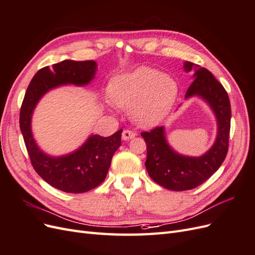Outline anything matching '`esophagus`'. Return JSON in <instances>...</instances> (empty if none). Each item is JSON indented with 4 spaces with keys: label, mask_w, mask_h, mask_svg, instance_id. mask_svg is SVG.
Listing matches in <instances>:
<instances>
[{
    "label": "esophagus",
    "mask_w": 255,
    "mask_h": 255,
    "mask_svg": "<svg viewBox=\"0 0 255 255\" xmlns=\"http://www.w3.org/2000/svg\"><path fill=\"white\" fill-rule=\"evenodd\" d=\"M136 133L133 132V130L130 129H125L122 132V139L123 140H128V139H132L133 137H135Z\"/></svg>",
    "instance_id": "esophagus-1"
}]
</instances>
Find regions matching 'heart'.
<instances>
[{
  "instance_id": "obj_1",
  "label": "heart",
  "mask_w": 255,
  "mask_h": 255,
  "mask_svg": "<svg viewBox=\"0 0 255 255\" xmlns=\"http://www.w3.org/2000/svg\"><path fill=\"white\" fill-rule=\"evenodd\" d=\"M179 87L176 82L156 69L139 67L119 74L111 81L112 102L121 109H130V117L140 127L156 126L171 111Z\"/></svg>"
}]
</instances>
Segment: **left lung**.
Returning <instances> with one entry per match:
<instances>
[{"mask_svg":"<svg viewBox=\"0 0 255 255\" xmlns=\"http://www.w3.org/2000/svg\"><path fill=\"white\" fill-rule=\"evenodd\" d=\"M184 69L195 71V80L185 98L199 96L211 105L217 118L218 132L212 148L200 157L184 156L173 151L166 140L164 127L141 133L146 144V171L154 182L174 191L196 188L218 170L229 150L231 128V104L222 85L199 65L186 61Z\"/></svg>","mask_w":255,"mask_h":255,"instance_id":"8db88e82","label":"left lung"}]
</instances>
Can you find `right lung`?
<instances>
[{"label": "right lung", "instance_id": "add662e5", "mask_svg": "<svg viewBox=\"0 0 255 255\" xmlns=\"http://www.w3.org/2000/svg\"><path fill=\"white\" fill-rule=\"evenodd\" d=\"M96 71L94 60H64L52 68L44 67L30 81L21 105L20 128L32 166L51 186L65 192L82 194L105 180L113 155L121 145L122 129L109 137L92 135L75 152L53 157L37 146L30 120L36 104L45 92L66 84L84 86L95 78Z\"/></svg>", "mask_w": 255, "mask_h": 255}]
</instances>
